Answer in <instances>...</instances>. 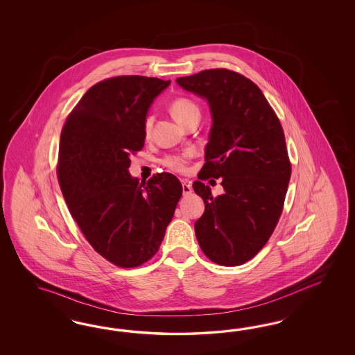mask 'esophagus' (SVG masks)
Segmentation results:
<instances>
[{
    "label": "esophagus",
    "mask_w": 355,
    "mask_h": 355,
    "mask_svg": "<svg viewBox=\"0 0 355 355\" xmlns=\"http://www.w3.org/2000/svg\"><path fill=\"white\" fill-rule=\"evenodd\" d=\"M193 191V187H191V184L189 181H186V180H183L182 181V193L183 195H189V193H191Z\"/></svg>",
    "instance_id": "1"
}]
</instances>
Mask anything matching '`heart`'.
<instances>
[{
  "label": "heart",
  "mask_w": 355,
  "mask_h": 355,
  "mask_svg": "<svg viewBox=\"0 0 355 355\" xmlns=\"http://www.w3.org/2000/svg\"><path fill=\"white\" fill-rule=\"evenodd\" d=\"M171 113H172L173 119H175L178 123H181L182 121L190 117L193 113H199V107L191 100L180 97V98H175L171 104ZM150 126H152V119L147 117L144 121V131L150 132ZM191 155H193V152L187 150L182 155L168 156L162 160V162L165 166H168L172 171L183 172V171H186V164H187V160L191 157Z\"/></svg>",
  "instance_id": "obj_1"
}]
</instances>
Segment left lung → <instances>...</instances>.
<instances>
[{
    "instance_id": "8db88e82",
    "label": "left lung",
    "mask_w": 355,
    "mask_h": 355,
    "mask_svg": "<svg viewBox=\"0 0 355 355\" xmlns=\"http://www.w3.org/2000/svg\"><path fill=\"white\" fill-rule=\"evenodd\" d=\"M175 82L209 107L212 126L198 177L223 178L224 187L214 196L209 186L193 182L205 205L196 239L212 261L241 266L267 243L282 212L291 173L284 131L260 88L238 73L214 69Z\"/></svg>"
}]
</instances>
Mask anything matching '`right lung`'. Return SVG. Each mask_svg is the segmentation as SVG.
I'll return each mask as SVG.
<instances>
[{"instance_id":"right-lung-1","label":"right lung","mask_w":355,"mask_h":355,"mask_svg":"<svg viewBox=\"0 0 355 355\" xmlns=\"http://www.w3.org/2000/svg\"><path fill=\"white\" fill-rule=\"evenodd\" d=\"M171 80L116 76L91 87L66 119L58 181L89 245L110 263L132 268L152 258L172 221L182 184L171 173L139 183L130 155L144 146V121Z\"/></svg>"}]
</instances>
